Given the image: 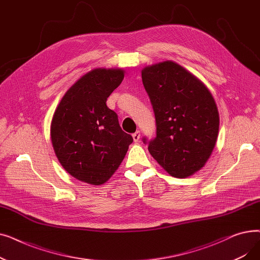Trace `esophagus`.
<instances>
[{"label":"esophagus","mask_w":260,"mask_h":260,"mask_svg":"<svg viewBox=\"0 0 260 260\" xmlns=\"http://www.w3.org/2000/svg\"><path fill=\"white\" fill-rule=\"evenodd\" d=\"M133 138H134V141H135V142H138L139 139H140V132H139V131L135 132V133L133 134Z\"/></svg>","instance_id":"esophagus-1"}]
</instances>
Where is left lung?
Here are the masks:
<instances>
[{
  "instance_id": "left-lung-1",
  "label": "left lung",
  "mask_w": 260,
  "mask_h": 260,
  "mask_svg": "<svg viewBox=\"0 0 260 260\" xmlns=\"http://www.w3.org/2000/svg\"><path fill=\"white\" fill-rule=\"evenodd\" d=\"M142 83L157 129L155 138H142L148 152L176 178L195 174L210 158L219 129L212 93L200 80L172 61L145 67Z\"/></svg>"
}]
</instances>
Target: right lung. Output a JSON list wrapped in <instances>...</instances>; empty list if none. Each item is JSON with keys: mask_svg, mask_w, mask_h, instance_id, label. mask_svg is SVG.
Returning a JSON list of instances; mask_svg holds the SVG:
<instances>
[{"mask_svg": "<svg viewBox=\"0 0 260 260\" xmlns=\"http://www.w3.org/2000/svg\"><path fill=\"white\" fill-rule=\"evenodd\" d=\"M124 78L121 70H93L66 91L50 136L62 167L78 180L106 182L124 159L133 137L120 127L106 100Z\"/></svg>", "mask_w": 260, "mask_h": 260, "instance_id": "right-lung-1", "label": "right lung"}]
</instances>
